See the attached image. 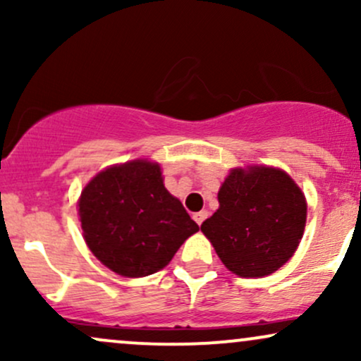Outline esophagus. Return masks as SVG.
<instances>
[{
  "label": "esophagus",
  "instance_id": "1",
  "mask_svg": "<svg viewBox=\"0 0 361 361\" xmlns=\"http://www.w3.org/2000/svg\"><path fill=\"white\" fill-rule=\"evenodd\" d=\"M207 217H209V212H207V210H202V212H197V214H193V221L197 222L198 226H202V222H204Z\"/></svg>",
  "mask_w": 361,
  "mask_h": 361
}]
</instances>
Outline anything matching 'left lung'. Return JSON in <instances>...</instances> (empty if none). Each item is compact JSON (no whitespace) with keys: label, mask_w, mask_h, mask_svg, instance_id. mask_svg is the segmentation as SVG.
<instances>
[{"label":"left lung","mask_w":361,"mask_h":361,"mask_svg":"<svg viewBox=\"0 0 361 361\" xmlns=\"http://www.w3.org/2000/svg\"><path fill=\"white\" fill-rule=\"evenodd\" d=\"M217 198V212L200 229L227 270L256 279L271 275L292 258L304 235L307 204L287 173L234 168Z\"/></svg>","instance_id":"1"}]
</instances>
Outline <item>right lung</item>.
Segmentation results:
<instances>
[{
	"instance_id": "right-lung-1",
	"label": "right lung",
	"mask_w": 361,
	"mask_h": 361,
	"mask_svg": "<svg viewBox=\"0 0 361 361\" xmlns=\"http://www.w3.org/2000/svg\"><path fill=\"white\" fill-rule=\"evenodd\" d=\"M78 209L90 251L128 279L163 270L198 231L164 188L159 164L147 159L103 169L85 186Z\"/></svg>"
}]
</instances>
